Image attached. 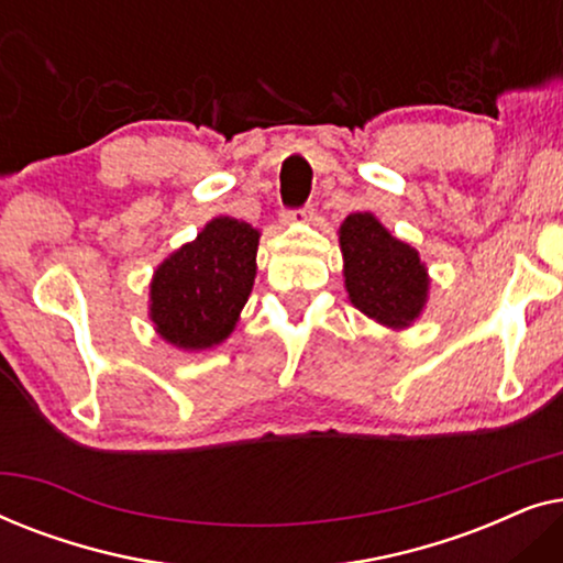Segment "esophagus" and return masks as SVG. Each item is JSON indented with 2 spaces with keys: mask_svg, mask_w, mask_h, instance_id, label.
I'll list each match as a JSON object with an SVG mask.
<instances>
[{
  "mask_svg": "<svg viewBox=\"0 0 563 563\" xmlns=\"http://www.w3.org/2000/svg\"><path fill=\"white\" fill-rule=\"evenodd\" d=\"M312 214H314V210L310 205H307V207H302V210H291V212L284 214V222H289V225H291V222H310Z\"/></svg>",
  "mask_w": 563,
  "mask_h": 563,
  "instance_id": "obj_1",
  "label": "esophagus"
}]
</instances>
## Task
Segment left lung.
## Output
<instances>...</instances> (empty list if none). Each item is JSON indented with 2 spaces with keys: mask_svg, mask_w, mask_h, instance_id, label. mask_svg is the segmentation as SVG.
Returning <instances> with one entry per match:
<instances>
[{
  "mask_svg": "<svg viewBox=\"0 0 563 563\" xmlns=\"http://www.w3.org/2000/svg\"><path fill=\"white\" fill-rule=\"evenodd\" d=\"M343 276L351 305L387 328H407L428 302V268L372 212H353L341 230Z\"/></svg>",
  "mask_w": 563,
  "mask_h": 563,
  "instance_id": "1",
  "label": "left lung"
}]
</instances>
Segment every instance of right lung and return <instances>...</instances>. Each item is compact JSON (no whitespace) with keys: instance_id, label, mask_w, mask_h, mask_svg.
Here are the masks:
<instances>
[{"instance_id":"right-lung-1","label":"right lung","mask_w":563,"mask_h":563,"mask_svg":"<svg viewBox=\"0 0 563 563\" xmlns=\"http://www.w3.org/2000/svg\"><path fill=\"white\" fill-rule=\"evenodd\" d=\"M258 238L249 222L222 214L156 268L148 310L166 343L205 351L233 333L256 279Z\"/></svg>"}]
</instances>
